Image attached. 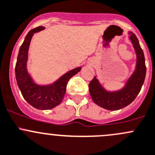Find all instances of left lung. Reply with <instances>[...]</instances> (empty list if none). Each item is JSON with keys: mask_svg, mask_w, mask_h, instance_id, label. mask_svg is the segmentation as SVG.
<instances>
[{"mask_svg": "<svg viewBox=\"0 0 155 155\" xmlns=\"http://www.w3.org/2000/svg\"><path fill=\"white\" fill-rule=\"evenodd\" d=\"M129 39L137 54V63L135 70L124 86L120 90L109 91L103 87L96 76L89 84V92L94 102L108 110H118L130 104L139 94L144 83L146 74L144 53L135 34L132 32H129Z\"/></svg>", "mask_w": 155, "mask_h": 155, "instance_id": "1", "label": "left lung"}]
</instances>
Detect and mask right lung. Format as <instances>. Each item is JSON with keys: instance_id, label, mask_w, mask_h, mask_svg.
Segmentation results:
<instances>
[{"instance_id": "obj_1", "label": "right lung", "mask_w": 155, "mask_h": 155, "mask_svg": "<svg viewBox=\"0 0 155 155\" xmlns=\"http://www.w3.org/2000/svg\"><path fill=\"white\" fill-rule=\"evenodd\" d=\"M44 29V27L40 26L28 33L19 48L15 68L17 85L23 97L30 105L41 110L51 109L61 103L66 92L68 81L82 69L81 67H79L70 70L49 85H41L34 82L27 69L29 46L33 35Z\"/></svg>"}]
</instances>
